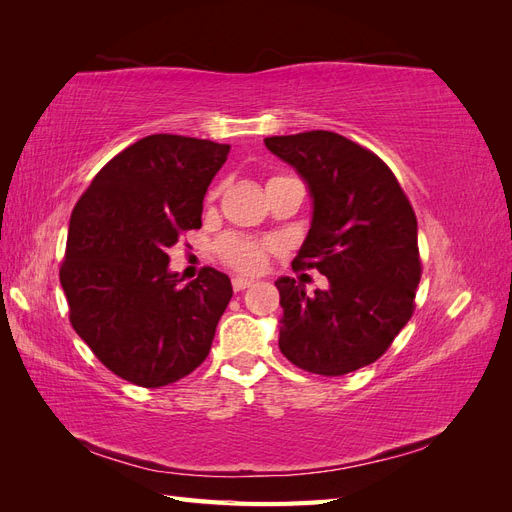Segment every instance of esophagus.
Returning <instances> with one entry per match:
<instances>
[{"label":"esophagus","instance_id":"34e87169","mask_svg":"<svg viewBox=\"0 0 512 512\" xmlns=\"http://www.w3.org/2000/svg\"><path fill=\"white\" fill-rule=\"evenodd\" d=\"M252 284H254V280H250V277H241V275L232 277V288H235L237 292H241V290H245V288H250Z\"/></svg>","mask_w":512,"mask_h":512}]
</instances>
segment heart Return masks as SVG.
I'll list each match as a JSON object with an SVG mask.
<instances>
[{
    "label": "heart",
    "instance_id": "1",
    "mask_svg": "<svg viewBox=\"0 0 512 512\" xmlns=\"http://www.w3.org/2000/svg\"><path fill=\"white\" fill-rule=\"evenodd\" d=\"M220 252L230 267L245 273H256L265 267L269 245L243 237H228L226 241H222Z\"/></svg>",
    "mask_w": 512,
    "mask_h": 512
}]
</instances>
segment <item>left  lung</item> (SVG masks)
<instances>
[{"label": "left lung", "mask_w": 512, "mask_h": 512, "mask_svg": "<svg viewBox=\"0 0 512 512\" xmlns=\"http://www.w3.org/2000/svg\"><path fill=\"white\" fill-rule=\"evenodd\" d=\"M297 170L312 224L292 267L318 269L312 297L280 277V350L320 376H344L384 354L414 312L421 282L416 215L391 168L346 136L312 130L265 138Z\"/></svg>", "instance_id": "left-lung-1"}]
</instances>
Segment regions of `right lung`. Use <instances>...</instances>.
I'll list each match as a JSON object with an SVG mask.
<instances>
[{"mask_svg": "<svg viewBox=\"0 0 512 512\" xmlns=\"http://www.w3.org/2000/svg\"><path fill=\"white\" fill-rule=\"evenodd\" d=\"M230 145L151 134L108 162L76 203L59 282L70 322L119 378L145 389L177 382L207 359L232 297L205 267L179 286L168 247L203 226V200Z\"/></svg>", "mask_w": 512, "mask_h": 512, "instance_id": "right-lung-1", "label": "right lung"}]
</instances>
